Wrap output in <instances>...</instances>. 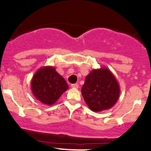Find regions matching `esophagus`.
Here are the masks:
<instances>
[{"instance_id":"1","label":"esophagus","mask_w":151,"mask_h":151,"mask_svg":"<svg viewBox=\"0 0 151 151\" xmlns=\"http://www.w3.org/2000/svg\"><path fill=\"white\" fill-rule=\"evenodd\" d=\"M71 87L72 88H79V85L77 84V83H75V84L71 85Z\"/></svg>"}]
</instances>
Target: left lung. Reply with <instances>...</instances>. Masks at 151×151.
I'll return each mask as SVG.
<instances>
[{
  "label": "left lung",
  "mask_w": 151,
  "mask_h": 151,
  "mask_svg": "<svg viewBox=\"0 0 151 151\" xmlns=\"http://www.w3.org/2000/svg\"><path fill=\"white\" fill-rule=\"evenodd\" d=\"M82 95L88 107L93 112L112 108L120 96V86L109 68L93 69L85 77Z\"/></svg>",
  "instance_id": "left-lung-1"
}]
</instances>
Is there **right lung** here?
<instances>
[{"mask_svg": "<svg viewBox=\"0 0 151 151\" xmlns=\"http://www.w3.org/2000/svg\"><path fill=\"white\" fill-rule=\"evenodd\" d=\"M34 97L47 105H52L68 89V85L53 66H44L34 74L31 80Z\"/></svg>", "mask_w": 151, "mask_h": 151, "instance_id": "1", "label": "right lung"}]
</instances>
